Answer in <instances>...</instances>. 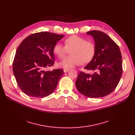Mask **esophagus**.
I'll list each match as a JSON object with an SVG mask.
<instances>
[{"instance_id": "34e87169", "label": "esophagus", "mask_w": 135, "mask_h": 135, "mask_svg": "<svg viewBox=\"0 0 135 135\" xmlns=\"http://www.w3.org/2000/svg\"><path fill=\"white\" fill-rule=\"evenodd\" d=\"M69 69H67V68H65L63 69V71H64V72L65 73H66V72H67L68 71H69Z\"/></svg>"}]
</instances>
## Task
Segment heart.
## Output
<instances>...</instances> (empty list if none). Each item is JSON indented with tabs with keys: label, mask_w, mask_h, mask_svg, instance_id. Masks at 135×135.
<instances>
[{
	"label": "heart",
	"mask_w": 135,
	"mask_h": 135,
	"mask_svg": "<svg viewBox=\"0 0 135 135\" xmlns=\"http://www.w3.org/2000/svg\"><path fill=\"white\" fill-rule=\"evenodd\" d=\"M65 46L57 43L53 49L54 53L62 59L69 51L70 55L65 57L59 65L64 68H72L79 63L85 65L93 59L96 51V46L92 41L73 35L65 40Z\"/></svg>",
	"instance_id": "obj_1"
}]
</instances>
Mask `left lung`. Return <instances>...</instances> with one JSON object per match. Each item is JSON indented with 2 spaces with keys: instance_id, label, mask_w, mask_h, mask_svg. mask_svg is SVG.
I'll return each mask as SVG.
<instances>
[{
  "instance_id": "1",
  "label": "left lung",
  "mask_w": 135,
  "mask_h": 135,
  "mask_svg": "<svg viewBox=\"0 0 135 135\" xmlns=\"http://www.w3.org/2000/svg\"><path fill=\"white\" fill-rule=\"evenodd\" d=\"M86 33L94 37L96 51L84 69L93 73L80 72L75 85L78 90L84 96L91 98L104 97L115 89L122 77L121 52L118 45L104 32L95 30Z\"/></svg>"
}]
</instances>
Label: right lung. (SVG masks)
Segmentation results:
<instances>
[{"label":"right lung","instance_id":"obj_1","mask_svg":"<svg viewBox=\"0 0 135 135\" xmlns=\"http://www.w3.org/2000/svg\"><path fill=\"white\" fill-rule=\"evenodd\" d=\"M63 35L41 32L26 38L18 46L12 69L20 89L28 96L43 98L55 90L63 70L45 72L55 62L53 49Z\"/></svg>","mask_w":135,"mask_h":135}]
</instances>
